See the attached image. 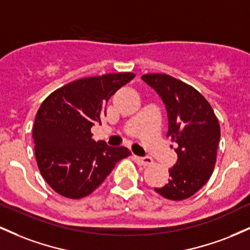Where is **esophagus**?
<instances>
[{
  "label": "esophagus",
  "instance_id": "34e87169",
  "mask_svg": "<svg viewBox=\"0 0 250 250\" xmlns=\"http://www.w3.org/2000/svg\"><path fill=\"white\" fill-rule=\"evenodd\" d=\"M135 160L142 166H149L153 163V159L149 156H135Z\"/></svg>",
  "mask_w": 250,
  "mask_h": 250
}]
</instances>
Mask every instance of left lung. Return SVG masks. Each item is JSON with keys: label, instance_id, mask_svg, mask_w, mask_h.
<instances>
[{"label": "left lung", "instance_id": "obj_1", "mask_svg": "<svg viewBox=\"0 0 250 250\" xmlns=\"http://www.w3.org/2000/svg\"><path fill=\"white\" fill-rule=\"evenodd\" d=\"M142 80L162 99L168 114V133L177 143L176 165L168 182L156 193L173 201L193 196L207 183L216 163L220 125L213 108L196 89L167 74H147Z\"/></svg>", "mask_w": 250, "mask_h": 250}]
</instances>
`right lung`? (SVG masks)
Masks as SVG:
<instances>
[{
  "label": "right lung",
  "instance_id": "right-lung-1",
  "mask_svg": "<svg viewBox=\"0 0 250 250\" xmlns=\"http://www.w3.org/2000/svg\"><path fill=\"white\" fill-rule=\"evenodd\" d=\"M134 77L119 73L80 79L42 102L33 128L35 156L43 179L57 194L68 199L87 196L130 155L125 147L94 141L90 128L101 125L108 100Z\"/></svg>",
  "mask_w": 250,
  "mask_h": 250
}]
</instances>
